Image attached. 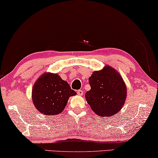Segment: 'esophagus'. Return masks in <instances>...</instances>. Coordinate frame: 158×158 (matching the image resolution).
Wrapping results in <instances>:
<instances>
[{"label": "esophagus", "instance_id": "obj_1", "mask_svg": "<svg viewBox=\"0 0 158 158\" xmlns=\"http://www.w3.org/2000/svg\"><path fill=\"white\" fill-rule=\"evenodd\" d=\"M83 91H82V90H78V91H77V94L79 95V96H82V95H83Z\"/></svg>", "mask_w": 158, "mask_h": 158}]
</instances>
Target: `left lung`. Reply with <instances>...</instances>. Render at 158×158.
<instances>
[{
  "label": "left lung",
  "mask_w": 158,
  "mask_h": 158,
  "mask_svg": "<svg viewBox=\"0 0 158 158\" xmlns=\"http://www.w3.org/2000/svg\"><path fill=\"white\" fill-rule=\"evenodd\" d=\"M89 80L91 90L86 93L85 97L92 110L104 117L118 112L127 96L126 86L118 72L106 66L101 71L93 72Z\"/></svg>",
  "instance_id": "left-lung-1"
}]
</instances>
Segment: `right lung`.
I'll return each instance as SVG.
<instances>
[{"label":"right lung","instance_id":"add662e5","mask_svg":"<svg viewBox=\"0 0 158 158\" xmlns=\"http://www.w3.org/2000/svg\"><path fill=\"white\" fill-rule=\"evenodd\" d=\"M76 94L58 74L46 73L34 85L32 100L39 112L46 115H56L63 110L69 98Z\"/></svg>","mask_w":158,"mask_h":158}]
</instances>
